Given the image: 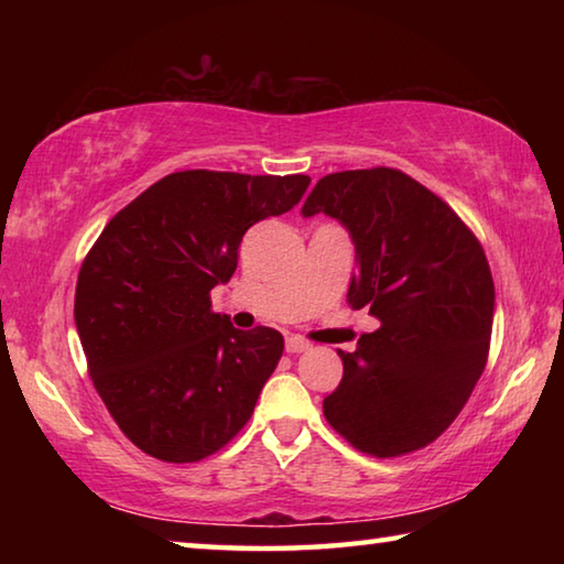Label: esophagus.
Segmentation results:
<instances>
[{
	"instance_id": "1",
	"label": "esophagus",
	"mask_w": 564,
	"mask_h": 564,
	"mask_svg": "<svg viewBox=\"0 0 564 564\" xmlns=\"http://www.w3.org/2000/svg\"><path fill=\"white\" fill-rule=\"evenodd\" d=\"M285 350H289V352H305V350H311V343L303 340L301 336H289V338H285Z\"/></svg>"
}]
</instances>
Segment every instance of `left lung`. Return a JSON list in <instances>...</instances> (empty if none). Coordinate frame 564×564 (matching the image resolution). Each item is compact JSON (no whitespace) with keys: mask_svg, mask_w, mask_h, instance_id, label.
Returning a JSON list of instances; mask_svg holds the SVG:
<instances>
[{"mask_svg":"<svg viewBox=\"0 0 564 564\" xmlns=\"http://www.w3.org/2000/svg\"><path fill=\"white\" fill-rule=\"evenodd\" d=\"M348 228V303L380 328L352 352L323 400L336 433L376 457L420 451L447 431L482 376L495 285L480 241L441 196L398 169L323 176L301 208Z\"/></svg>","mask_w":564,"mask_h":564,"instance_id":"left-lung-1","label":"left lung"}]
</instances>
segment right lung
<instances>
[{
	"label": "right lung",
	"mask_w": 564,
	"mask_h": 564,
	"mask_svg": "<svg viewBox=\"0 0 564 564\" xmlns=\"http://www.w3.org/2000/svg\"><path fill=\"white\" fill-rule=\"evenodd\" d=\"M311 178L191 169L169 174L104 226L74 295L89 376L121 433L164 463L234 441L279 366L283 336L212 311L253 224L301 202Z\"/></svg>",
	"instance_id": "add662e5"
}]
</instances>
